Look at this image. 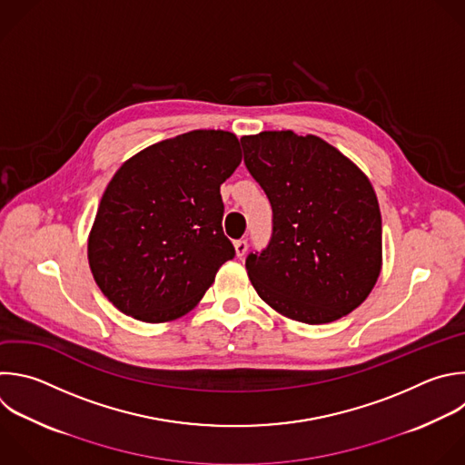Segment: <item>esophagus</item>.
<instances>
[{
  "label": "esophagus",
  "instance_id": "obj_1",
  "mask_svg": "<svg viewBox=\"0 0 465 465\" xmlns=\"http://www.w3.org/2000/svg\"><path fill=\"white\" fill-rule=\"evenodd\" d=\"M246 252H248V241L246 239L235 241V253H237V257H244Z\"/></svg>",
  "mask_w": 465,
  "mask_h": 465
}]
</instances>
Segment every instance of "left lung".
I'll return each mask as SVG.
<instances>
[{
	"mask_svg": "<svg viewBox=\"0 0 465 465\" xmlns=\"http://www.w3.org/2000/svg\"><path fill=\"white\" fill-rule=\"evenodd\" d=\"M244 164L272 206V235L246 257L259 297L322 325L358 308L381 270V215L369 179L320 136L262 131L241 138Z\"/></svg>",
	"mask_w": 465,
	"mask_h": 465,
	"instance_id": "8db88e82",
	"label": "left lung"
}]
</instances>
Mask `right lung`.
Masks as SVG:
<instances>
[{
    "label": "right lung",
    "instance_id": "1",
    "mask_svg": "<svg viewBox=\"0 0 465 465\" xmlns=\"http://www.w3.org/2000/svg\"><path fill=\"white\" fill-rule=\"evenodd\" d=\"M241 164L233 133L199 129L153 143L114 173L89 235V266L125 316H184L235 257L221 184Z\"/></svg>",
    "mask_w": 465,
    "mask_h": 465
}]
</instances>
